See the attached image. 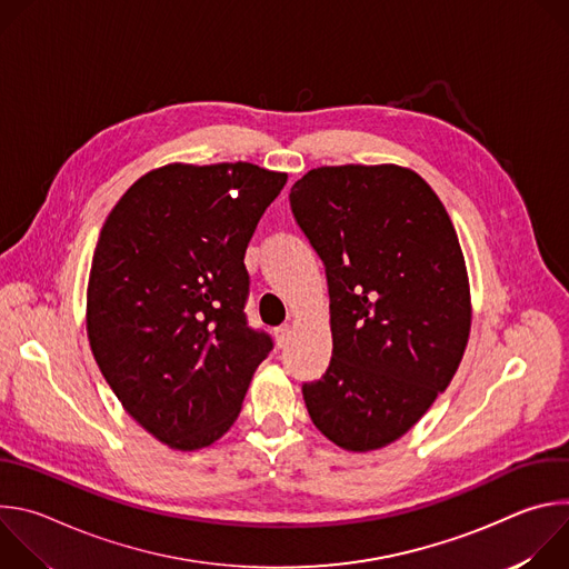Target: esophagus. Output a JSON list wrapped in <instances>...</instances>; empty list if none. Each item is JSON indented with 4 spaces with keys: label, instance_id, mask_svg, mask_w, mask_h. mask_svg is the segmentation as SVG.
<instances>
[{
    "label": "esophagus",
    "instance_id": "1",
    "mask_svg": "<svg viewBox=\"0 0 569 569\" xmlns=\"http://www.w3.org/2000/svg\"><path fill=\"white\" fill-rule=\"evenodd\" d=\"M274 338H277V347L283 349V347H288V342L292 338V329L288 327V323H283V327L274 329Z\"/></svg>",
    "mask_w": 569,
    "mask_h": 569
}]
</instances>
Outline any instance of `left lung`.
<instances>
[{"instance_id":"left-lung-1","label":"left lung","mask_w":569,"mask_h":569,"mask_svg":"<svg viewBox=\"0 0 569 569\" xmlns=\"http://www.w3.org/2000/svg\"><path fill=\"white\" fill-rule=\"evenodd\" d=\"M323 261L333 356L301 387L315 428L369 452L408 432L450 385L470 333V286L452 220L415 171L347 164L290 189Z\"/></svg>"}]
</instances>
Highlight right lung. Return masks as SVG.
Instances as JSON below:
<instances>
[{
    "label": "right lung",
    "instance_id": "right-lung-1",
    "mask_svg": "<svg viewBox=\"0 0 569 569\" xmlns=\"http://www.w3.org/2000/svg\"><path fill=\"white\" fill-rule=\"evenodd\" d=\"M286 180L250 161L167 164L106 218L88 283L90 347L123 410L169 448L218 441L272 351L242 310V259Z\"/></svg>",
    "mask_w": 569,
    "mask_h": 569
}]
</instances>
